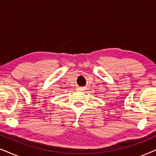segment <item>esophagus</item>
<instances>
[{
	"label": "esophagus",
	"instance_id": "34e87169",
	"mask_svg": "<svg viewBox=\"0 0 156 156\" xmlns=\"http://www.w3.org/2000/svg\"><path fill=\"white\" fill-rule=\"evenodd\" d=\"M78 90H80V91H83V90H84V89H83V88H82V87H80V88H79V89H78Z\"/></svg>",
	"mask_w": 156,
	"mask_h": 156
}]
</instances>
